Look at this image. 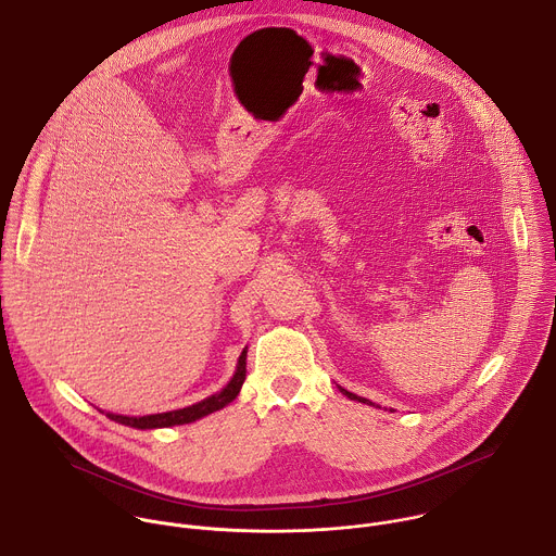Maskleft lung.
<instances>
[{"label":"left lung","mask_w":556,"mask_h":556,"mask_svg":"<svg viewBox=\"0 0 556 556\" xmlns=\"http://www.w3.org/2000/svg\"><path fill=\"white\" fill-rule=\"evenodd\" d=\"M345 395H348V399H352V401H358V403H365V405H374V403H369L367 399H361V395H356V393H352V391H348V389H343V387H339Z\"/></svg>","instance_id":"1"}]
</instances>
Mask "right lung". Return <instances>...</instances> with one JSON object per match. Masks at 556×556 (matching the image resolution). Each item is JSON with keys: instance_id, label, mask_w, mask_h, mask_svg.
I'll return each mask as SVG.
<instances>
[{"instance_id": "add662e5", "label": "right lung", "mask_w": 556, "mask_h": 556, "mask_svg": "<svg viewBox=\"0 0 556 556\" xmlns=\"http://www.w3.org/2000/svg\"><path fill=\"white\" fill-rule=\"evenodd\" d=\"M247 380V350L242 352L240 361H237V369L230 378V382L208 395V399H204L202 403H195L191 407H185V409H176V412H167V414H153V416H140V418H129V416H116V414H108L110 420H116L125 427H134V429H163V427H176V425H189V422H195L222 407H226L228 403H232L237 399V393H240L242 384Z\"/></svg>"}]
</instances>
